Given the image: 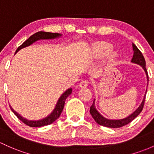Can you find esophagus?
I'll list each match as a JSON object with an SVG mask.
<instances>
[{
    "mask_svg": "<svg viewBox=\"0 0 154 154\" xmlns=\"http://www.w3.org/2000/svg\"><path fill=\"white\" fill-rule=\"evenodd\" d=\"M88 86V82L87 80H83L79 84V88H85Z\"/></svg>",
    "mask_w": 154,
    "mask_h": 154,
    "instance_id": "1",
    "label": "esophagus"
}]
</instances>
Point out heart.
Returning a JSON list of instances; mask_svg holds the SVG:
<instances>
[{
  "label": "heart",
  "instance_id": "heart-1",
  "mask_svg": "<svg viewBox=\"0 0 154 154\" xmlns=\"http://www.w3.org/2000/svg\"><path fill=\"white\" fill-rule=\"evenodd\" d=\"M111 49H112L111 47H110V46H107V47H106V50H105V51H100V50H99V51H97V54H99V55H105V54L107 53L110 52ZM116 57H117V54L116 53H114L112 54V55H111L112 59H115V58H116Z\"/></svg>",
  "mask_w": 154,
  "mask_h": 154
}]
</instances>
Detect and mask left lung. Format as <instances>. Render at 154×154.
Wrapping results in <instances>:
<instances>
[{"label": "left lung", "mask_w": 154, "mask_h": 154, "mask_svg": "<svg viewBox=\"0 0 154 154\" xmlns=\"http://www.w3.org/2000/svg\"><path fill=\"white\" fill-rule=\"evenodd\" d=\"M133 50H134V55H133L131 62L136 64H139V65H140L142 68H143L144 71H145V74H146L147 75V80H148V71H147L146 67H145L146 64H145V58H144L143 55L141 53L140 50L137 48V47H136L134 44H133ZM145 95H146V93H145ZM145 96H144L143 100H142V103H141V104L139 105V107H138L133 113H131V115L128 116L126 118L122 119H108L104 118V117L103 116H101V114L98 112V110H96V107H95V99L94 101H93V104H92V106L90 107V112L97 124L110 128H121V127L125 126V125H128V123L132 122L133 120H134L136 117H137L139 115V113L142 112L144 107V104H145Z\"/></svg>", "instance_id": "left-lung-1"}]
</instances>
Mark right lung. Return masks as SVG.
<instances>
[{"label":"right lung","instance_id":"right-lung-1","mask_svg":"<svg viewBox=\"0 0 154 154\" xmlns=\"http://www.w3.org/2000/svg\"><path fill=\"white\" fill-rule=\"evenodd\" d=\"M60 36H61V34L59 33H53V32H38L35 33L32 35H31L29 38L26 41H25L20 47H18V48L17 49L16 52H18L19 50H21L22 48H24V47H28V46L31 45L32 44H33L34 42H37L38 40H44V39H54L57 38H59ZM72 88H69L68 90H66L64 93L61 96V97L59 98V99L58 100L56 105H55V109L53 110V111L48 116L45 117V118L42 119L41 120H37V121H32V120H28L22 117L20 114H18V112H15L13 109L12 108L11 106L10 109L12 110V111L14 112L15 116L20 120L21 122H23L25 125H28V126L32 127V128H40V127L45 126V125H48L52 124L54 122L58 117L61 115V112H62L63 109H64V103H65V100L66 98L71 94L72 93Z\"/></svg>","mask_w":154,"mask_h":154}]
</instances>
